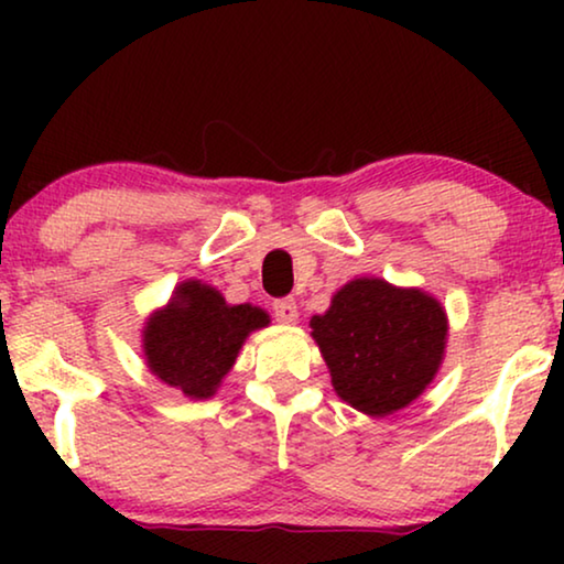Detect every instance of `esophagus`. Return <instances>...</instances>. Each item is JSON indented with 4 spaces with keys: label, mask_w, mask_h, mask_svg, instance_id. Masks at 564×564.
Instances as JSON below:
<instances>
[{
    "label": "esophagus",
    "mask_w": 564,
    "mask_h": 564,
    "mask_svg": "<svg viewBox=\"0 0 564 564\" xmlns=\"http://www.w3.org/2000/svg\"><path fill=\"white\" fill-rule=\"evenodd\" d=\"M272 313H274V318L280 321V323H295L297 321V303L292 297L274 300Z\"/></svg>",
    "instance_id": "obj_1"
}]
</instances>
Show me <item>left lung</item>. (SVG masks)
Wrapping results in <instances>:
<instances>
[{
    "label": "left lung",
    "mask_w": 564,
    "mask_h": 564,
    "mask_svg": "<svg viewBox=\"0 0 564 564\" xmlns=\"http://www.w3.org/2000/svg\"><path fill=\"white\" fill-rule=\"evenodd\" d=\"M313 338L346 403L390 415L434 380L446 341V315L434 297L382 280H354L313 315Z\"/></svg>",
    "instance_id": "8db88e82"
}]
</instances>
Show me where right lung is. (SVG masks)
<instances>
[{
  "mask_svg": "<svg viewBox=\"0 0 564 564\" xmlns=\"http://www.w3.org/2000/svg\"><path fill=\"white\" fill-rule=\"evenodd\" d=\"M267 323L269 315L259 307L226 305L220 292L187 282L145 328V359L153 375L187 398H210L243 338Z\"/></svg>",
  "mask_w": 564,
  "mask_h": 564,
  "instance_id": "1",
  "label": "right lung"
}]
</instances>
